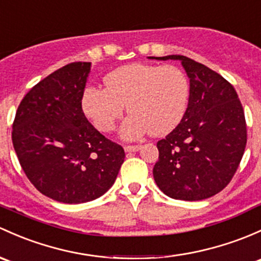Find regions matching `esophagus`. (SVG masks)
Returning <instances> with one entry per match:
<instances>
[{
    "mask_svg": "<svg viewBox=\"0 0 261 261\" xmlns=\"http://www.w3.org/2000/svg\"><path fill=\"white\" fill-rule=\"evenodd\" d=\"M123 149H125L126 152H136L141 149V145H126Z\"/></svg>",
    "mask_w": 261,
    "mask_h": 261,
    "instance_id": "34e87169",
    "label": "esophagus"
}]
</instances>
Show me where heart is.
<instances>
[{"label":"heart","instance_id":"heart-1","mask_svg":"<svg viewBox=\"0 0 261 261\" xmlns=\"http://www.w3.org/2000/svg\"><path fill=\"white\" fill-rule=\"evenodd\" d=\"M105 89L89 87L82 95V110L95 127L110 133L121 119L122 138L134 140L145 134L163 136L182 120L189 103L190 84L182 70L172 65L131 64L109 73Z\"/></svg>","mask_w":261,"mask_h":261}]
</instances>
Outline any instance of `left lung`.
Here are the masks:
<instances>
[{"label": "left lung", "mask_w": 261, "mask_h": 261, "mask_svg": "<svg viewBox=\"0 0 261 261\" xmlns=\"http://www.w3.org/2000/svg\"><path fill=\"white\" fill-rule=\"evenodd\" d=\"M155 59L180 60L190 96L179 125L158 142L153 179L172 199H207L231 181L245 151L243 106L232 85L205 65L181 55Z\"/></svg>", "instance_id": "8db88e82"}]
</instances>
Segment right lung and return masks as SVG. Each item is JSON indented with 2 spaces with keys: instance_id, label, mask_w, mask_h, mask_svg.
I'll list each match as a JSON object with an SVG mask.
<instances>
[{
  "instance_id": "add662e5",
  "label": "right lung",
  "mask_w": 261,
  "mask_h": 261,
  "mask_svg": "<svg viewBox=\"0 0 261 261\" xmlns=\"http://www.w3.org/2000/svg\"><path fill=\"white\" fill-rule=\"evenodd\" d=\"M91 62H72L35 85L22 98L12 142L29 180L65 204L91 201L116 180L125 151L101 135L82 111Z\"/></svg>"
}]
</instances>
